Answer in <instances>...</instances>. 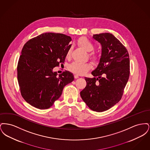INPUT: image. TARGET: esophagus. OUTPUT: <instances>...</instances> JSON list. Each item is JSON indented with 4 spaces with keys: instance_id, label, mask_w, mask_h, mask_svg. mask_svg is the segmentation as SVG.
Listing matches in <instances>:
<instances>
[{
    "instance_id": "obj_1",
    "label": "esophagus",
    "mask_w": 150,
    "mask_h": 150,
    "mask_svg": "<svg viewBox=\"0 0 150 150\" xmlns=\"http://www.w3.org/2000/svg\"><path fill=\"white\" fill-rule=\"evenodd\" d=\"M74 78H75V79L79 78V76L78 75L75 74V75H74Z\"/></svg>"
}]
</instances>
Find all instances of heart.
Wrapping results in <instances>:
<instances>
[{"label":"heart","instance_id":"b5f03b06","mask_svg":"<svg viewBox=\"0 0 150 150\" xmlns=\"http://www.w3.org/2000/svg\"><path fill=\"white\" fill-rule=\"evenodd\" d=\"M78 44L80 47L84 49L87 52H91L94 50V45L88 38L81 37L78 40ZM71 53V48H70L66 54L67 57H70ZM92 59L94 62H98L100 60V56L96 53H93L90 54ZM92 64L89 62H74L68 66L69 71L78 75H83L91 70Z\"/></svg>","mask_w":150,"mask_h":150}]
</instances>
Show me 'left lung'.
I'll return each mask as SVG.
<instances>
[{
  "label": "left lung",
  "mask_w": 150,
  "mask_h": 150,
  "mask_svg": "<svg viewBox=\"0 0 150 150\" xmlns=\"http://www.w3.org/2000/svg\"><path fill=\"white\" fill-rule=\"evenodd\" d=\"M102 45V54L94 78H85L86 86L80 92L82 100L92 110L106 111L121 100L130 74L128 52L112 34L93 35Z\"/></svg>",
  "instance_id": "1"
}]
</instances>
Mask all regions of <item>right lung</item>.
I'll use <instances>...</instances> for the list:
<instances>
[{
    "label": "right lung",
    "instance_id": "add662e5",
    "mask_svg": "<svg viewBox=\"0 0 150 150\" xmlns=\"http://www.w3.org/2000/svg\"><path fill=\"white\" fill-rule=\"evenodd\" d=\"M71 38L63 34L46 33L27 42L17 64V79L23 99L39 109L50 108L71 83V72L57 76L54 67L64 63Z\"/></svg>",
    "mask_w": 150,
    "mask_h": 150
}]
</instances>
